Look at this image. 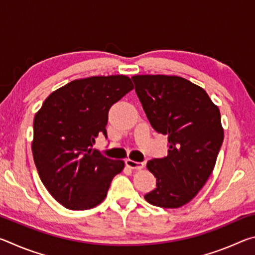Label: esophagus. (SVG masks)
<instances>
[{"label": "esophagus", "mask_w": 255, "mask_h": 255, "mask_svg": "<svg viewBox=\"0 0 255 255\" xmlns=\"http://www.w3.org/2000/svg\"><path fill=\"white\" fill-rule=\"evenodd\" d=\"M125 163H126V165L128 167H130V169H135V170H140L145 166V164L143 162H136V161H132V159H126Z\"/></svg>", "instance_id": "1"}]
</instances>
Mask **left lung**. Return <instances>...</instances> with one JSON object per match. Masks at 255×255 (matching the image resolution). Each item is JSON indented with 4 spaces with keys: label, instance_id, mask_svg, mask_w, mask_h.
<instances>
[{
    "label": "left lung",
    "instance_id": "1",
    "mask_svg": "<svg viewBox=\"0 0 255 255\" xmlns=\"http://www.w3.org/2000/svg\"><path fill=\"white\" fill-rule=\"evenodd\" d=\"M131 80L152 127L169 140L167 156L147 162L156 188L144 198L162 208H179L195 198L214 170L224 140L221 112L204 89L183 77Z\"/></svg>",
    "mask_w": 255,
    "mask_h": 255
}]
</instances>
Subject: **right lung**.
Returning <instances> with one entry per match:
<instances>
[{
	"label": "right lung",
	"mask_w": 255,
	"mask_h": 255,
	"mask_svg": "<svg viewBox=\"0 0 255 255\" xmlns=\"http://www.w3.org/2000/svg\"><path fill=\"white\" fill-rule=\"evenodd\" d=\"M133 89L125 75L75 80L56 90L33 119L32 154L41 182L67 209L85 210L101 204L124 161L92 149L107 135L108 112Z\"/></svg>",
	"instance_id": "1"
}]
</instances>
